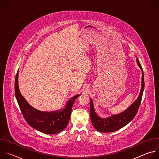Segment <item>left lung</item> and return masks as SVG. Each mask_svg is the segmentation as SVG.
Here are the masks:
<instances>
[{"mask_svg": "<svg viewBox=\"0 0 159 159\" xmlns=\"http://www.w3.org/2000/svg\"><path fill=\"white\" fill-rule=\"evenodd\" d=\"M137 63L140 66V69L142 70V88L140 93L136 100L126 110L120 114L111 116L107 118H101L98 116L95 110L94 109L93 102L92 99L90 101V119L94 127L99 131L102 133H109L115 131L123 126L128 124L136 116L139 111L142 99L143 96V93L144 90V75L142 67L137 58Z\"/></svg>", "mask_w": 159, "mask_h": 159, "instance_id": "left-lung-1", "label": "left lung"}]
</instances>
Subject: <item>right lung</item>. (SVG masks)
Masks as SVG:
<instances>
[{
  "label": "right lung",
  "instance_id": "1",
  "mask_svg": "<svg viewBox=\"0 0 159 159\" xmlns=\"http://www.w3.org/2000/svg\"><path fill=\"white\" fill-rule=\"evenodd\" d=\"M15 95L20 111L26 122L33 128L47 134H56L63 131L69 123L76 95L67 102L62 111L43 112L31 106L20 93L18 87V71L15 79Z\"/></svg>",
  "mask_w": 159,
  "mask_h": 159
}]
</instances>
